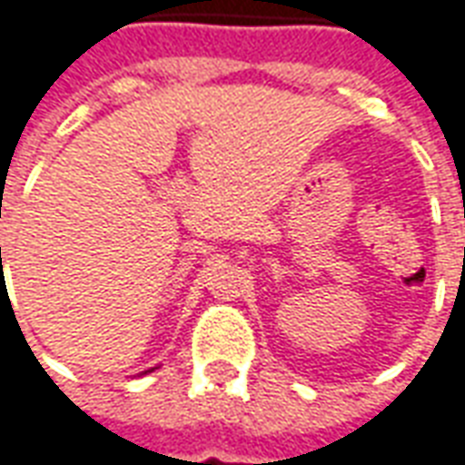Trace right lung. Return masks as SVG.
<instances>
[{
    "mask_svg": "<svg viewBox=\"0 0 465 465\" xmlns=\"http://www.w3.org/2000/svg\"><path fill=\"white\" fill-rule=\"evenodd\" d=\"M144 373H150V371H144Z\"/></svg>",
    "mask_w": 465,
    "mask_h": 465,
    "instance_id": "obj_1",
    "label": "right lung"
}]
</instances>
